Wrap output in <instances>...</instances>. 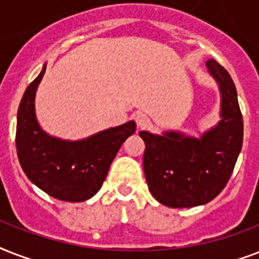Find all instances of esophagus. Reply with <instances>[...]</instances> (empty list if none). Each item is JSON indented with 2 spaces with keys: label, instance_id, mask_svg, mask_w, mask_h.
I'll return each instance as SVG.
<instances>
[{
  "label": "esophagus",
  "instance_id": "esophagus-1",
  "mask_svg": "<svg viewBox=\"0 0 259 259\" xmlns=\"http://www.w3.org/2000/svg\"><path fill=\"white\" fill-rule=\"evenodd\" d=\"M136 123H137L138 129H146L150 123V119L145 114H138L136 115Z\"/></svg>",
  "mask_w": 259,
  "mask_h": 259
}]
</instances>
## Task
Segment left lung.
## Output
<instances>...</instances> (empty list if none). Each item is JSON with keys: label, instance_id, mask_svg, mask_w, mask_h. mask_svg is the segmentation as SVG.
Returning <instances> with one entry per match:
<instances>
[{"label": "left lung", "instance_id": "obj_1", "mask_svg": "<svg viewBox=\"0 0 259 259\" xmlns=\"http://www.w3.org/2000/svg\"><path fill=\"white\" fill-rule=\"evenodd\" d=\"M221 91V121L199 138L180 132H140L150 193L170 208L208 203L223 191L243 142V119L230 74L213 59L205 63Z\"/></svg>", "mask_w": 259, "mask_h": 259}]
</instances>
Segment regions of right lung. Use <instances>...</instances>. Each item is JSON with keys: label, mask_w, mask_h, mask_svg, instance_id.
<instances>
[{"label": "right lung", "mask_w": 259, "mask_h": 259, "mask_svg": "<svg viewBox=\"0 0 259 259\" xmlns=\"http://www.w3.org/2000/svg\"><path fill=\"white\" fill-rule=\"evenodd\" d=\"M46 72L26 87L17 113L16 148L26 177L50 196L64 201H84L101 189L115 154L136 132V122L110 127L80 141L51 137L40 127L34 113L36 90Z\"/></svg>", "instance_id": "obj_1"}]
</instances>
